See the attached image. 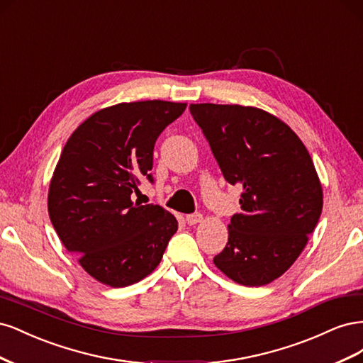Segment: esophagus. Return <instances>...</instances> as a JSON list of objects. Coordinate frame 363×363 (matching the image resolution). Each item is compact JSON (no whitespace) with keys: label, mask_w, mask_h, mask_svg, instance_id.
Here are the masks:
<instances>
[{"label":"esophagus","mask_w":363,"mask_h":363,"mask_svg":"<svg viewBox=\"0 0 363 363\" xmlns=\"http://www.w3.org/2000/svg\"><path fill=\"white\" fill-rule=\"evenodd\" d=\"M203 221V215L201 213H191V215H186V223H188L189 225H194V224H199Z\"/></svg>","instance_id":"obj_1"}]
</instances>
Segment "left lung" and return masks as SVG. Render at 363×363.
<instances>
[{
    "label": "left lung",
    "instance_id": "left-lung-1",
    "mask_svg": "<svg viewBox=\"0 0 363 363\" xmlns=\"http://www.w3.org/2000/svg\"><path fill=\"white\" fill-rule=\"evenodd\" d=\"M240 208L213 263L244 286L279 279L301 255L323 211V188L309 151L274 115L238 104H191Z\"/></svg>",
    "mask_w": 363,
    "mask_h": 363
}]
</instances>
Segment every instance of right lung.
Returning a JSON list of instances; mask_svg holds the SVG:
<instances>
[{
  "instance_id": "1",
  "label": "right lung",
  "mask_w": 363,
  "mask_h": 363,
  "mask_svg": "<svg viewBox=\"0 0 363 363\" xmlns=\"http://www.w3.org/2000/svg\"><path fill=\"white\" fill-rule=\"evenodd\" d=\"M186 103L136 101L101 108L63 147L48 192L62 244L83 269L112 288L156 269L179 223L157 204H135L142 175L152 182V151Z\"/></svg>"
}]
</instances>
